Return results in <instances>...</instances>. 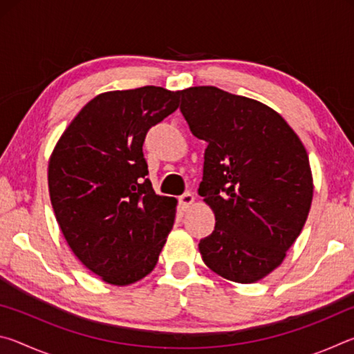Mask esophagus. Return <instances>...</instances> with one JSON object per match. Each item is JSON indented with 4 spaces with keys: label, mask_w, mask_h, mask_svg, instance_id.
<instances>
[{
    "label": "esophagus",
    "mask_w": 354,
    "mask_h": 354,
    "mask_svg": "<svg viewBox=\"0 0 354 354\" xmlns=\"http://www.w3.org/2000/svg\"><path fill=\"white\" fill-rule=\"evenodd\" d=\"M178 201H179V206H181L183 211H185V209H189L192 205H194L195 196H194V194H192V192H185V194L179 196Z\"/></svg>",
    "instance_id": "esophagus-1"
}]
</instances>
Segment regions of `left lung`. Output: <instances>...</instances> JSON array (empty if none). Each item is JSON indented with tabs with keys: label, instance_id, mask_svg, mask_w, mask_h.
Listing matches in <instances>:
<instances>
[{
	"label": "left lung",
	"instance_id": "1",
	"mask_svg": "<svg viewBox=\"0 0 354 354\" xmlns=\"http://www.w3.org/2000/svg\"><path fill=\"white\" fill-rule=\"evenodd\" d=\"M192 134L207 142L198 194L212 234L198 243L214 273L251 284L283 263L314 195L308 151L272 107L214 86L179 92Z\"/></svg>",
	"mask_w": 354,
	"mask_h": 354
}]
</instances>
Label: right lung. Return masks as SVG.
I'll use <instances>...</instances> for the list:
<instances>
[{
    "label": "right lung",
    "instance_id": "add662e5",
    "mask_svg": "<svg viewBox=\"0 0 354 354\" xmlns=\"http://www.w3.org/2000/svg\"><path fill=\"white\" fill-rule=\"evenodd\" d=\"M179 106V92L145 86L100 93L59 137L48 162V189L70 250L113 286L145 278L158 263L178 200L147 178L148 129Z\"/></svg>",
    "mask_w": 354,
    "mask_h": 354
}]
</instances>
